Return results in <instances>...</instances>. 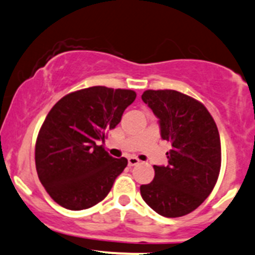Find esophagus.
Listing matches in <instances>:
<instances>
[{"mask_svg": "<svg viewBox=\"0 0 255 255\" xmlns=\"http://www.w3.org/2000/svg\"><path fill=\"white\" fill-rule=\"evenodd\" d=\"M140 162L136 157H128V166H135Z\"/></svg>", "mask_w": 255, "mask_h": 255, "instance_id": "obj_1", "label": "esophagus"}]
</instances>
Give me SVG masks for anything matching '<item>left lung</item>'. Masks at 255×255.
I'll list each match as a JSON object with an SVG mask.
<instances>
[{
    "label": "left lung",
    "mask_w": 255,
    "mask_h": 255,
    "mask_svg": "<svg viewBox=\"0 0 255 255\" xmlns=\"http://www.w3.org/2000/svg\"><path fill=\"white\" fill-rule=\"evenodd\" d=\"M141 100L159 119L160 133L172 148L167 166H154L155 177L141 184L144 202L165 218L198 208L215 187L221 167V143L206 107L176 90H145Z\"/></svg>",
    "instance_id": "obj_1"
}]
</instances>
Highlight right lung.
<instances>
[{
	"label": "right lung",
	"instance_id": "right-lung-1",
	"mask_svg": "<svg viewBox=\"0 0 255 255\" xmlns=\"http://www.w3.org/2000/svg\"><path fill=\"white\" fill-rule=\"evenodd\" d=\"M135 98L133 90L92 87L67 94L50 110L37 134L35 165L57 204L83 210L105 199L128 161L99 143Z\"/></svg>",
	"mask_w": 255,
	"mask_h": 255
}]
</instances>
